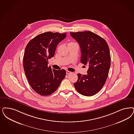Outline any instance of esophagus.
Masks as SVG:
<instances>
[{
    "label": "esophagus",
    "instance_id": "obj_1",
    "mask_svg": "<svg viewBox=\"0 0 134 134\" xmlns=\"http://www.w3.org/2000/svg\"><path fill=\"white\" fill-rule=\"evenodd\" d=\"M72 74V72H70V71H68V70H67V71H66V74H67V75H70V74Z\"/></svg>",
    "mask_w": 134,
    "mask_h": 134
}]
</instances>
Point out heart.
I'll list each match as a JSON object with an SVG mask.
<instances>
[{
	"mask_svg": "<svg viewBox=\"0 0 134 134\" xmlns=\"http://www.w3.org/2000/svg\"><path fill=\"white\" fill-rule=\"evenodd\" d=\"M75 42H70L69 43V44H73V43H74Z\"/></svg>",
	"mask_w": 134,
	"mask_h": 134,
	"instance_id": "1",
	"label": "heart"
}]
</instances>
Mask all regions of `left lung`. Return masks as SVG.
I'll use <instances>...</instances> for the list:
<instances>
[{
    "label": "left lung",
    "instance_id": "8db88e82",
    "mask_svg": "<svg viewBox=\"0 0 134 134\" xmlns=\"http://www.w3.org/2000/svg\"><path fill=\"white\" fill-rule=\"evenodd\" d=\"M70 35L80 46L81 63L88 67L87 75L77 74L74 87L80 94L92 96L101 90L108 77L111 63L109 46L103 38L90 31Z\"/></svg>",
    "mask_w": 134,
    "mask_h": 134
}]
</instances>
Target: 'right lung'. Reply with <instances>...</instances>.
I'll return each mask as SVG.
<instances>
[{
    "mask_svg": "<svg viewBox=\"0 0 134 134\" xmlns=\"http://www.w3.org/2000/svg\"><path fill=\"white\" fill-rule=\"evenodd\" d=\"M66 36V33H42L33 38L26 47L23 58L25 73L31 88L41 96L53 93L65 77L64 69H51L48 66V60L54 56L57 44Z\"/></svg>",
    "mask_w": 134,
    "mask_h": 134,
    "instance_id": "1",
    "label": "right lung"
}]
</instances>
